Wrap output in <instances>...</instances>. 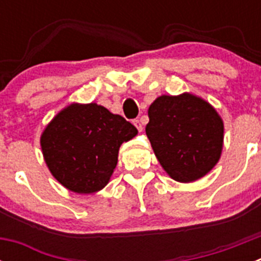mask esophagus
Masks as SVG:
<instances>
[{"instance_id": "esophagus-1", "label": "esophagus", "mask_w": 261, "mask_h": 261, "mask_svg": "<svg viewBox=\"0 0 261 261\" xmlns=\"http://www.w3.org/2000/svg\"><path fill=\"white\" fill-rule=\"evenodd\" d=\"M133 124H135V126L136 128L138 129V132H142V121L141 120H135V121H133Z\"/></svg>"}]
</instances>
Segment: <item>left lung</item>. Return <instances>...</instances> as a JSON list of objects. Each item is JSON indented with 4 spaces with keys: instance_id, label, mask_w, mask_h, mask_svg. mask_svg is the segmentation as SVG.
I'll return each instance as SVG.
<instances>
[{
    "instance_id": "obj_1",
    "label": "left lung",
    "mask_w": 261,
    "mask_h": 261,
    "mask_svg": "<svg viewBox=\"0 0 261 261\" xmlns=\"http://www.w3.org/2000/svg\"><path fill=\"white\" fill-rule=\"evenodd\" d=\"M147 115L146 136L171 179L192 183L218 163L223 120L205 99L191 93L161 95L151 103Z\"/></svg>"
}]
</instances>
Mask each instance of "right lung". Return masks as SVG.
I'll use <instances>...</instances> for the list:
<instances>
[{
  "label": "right lung",
  "instance_id": "obj_1",
  "mask_svg": "<svg viewBox=\"0 0 261 261\" xmlns=\"http://www.w3.org/2000/svg\"><path fill=\"white\" fill-rule=\"evenodd\" d=\"M123 116L96 103H71L40 136L45 165L66 190L90 195L103 190L117 165L123 142L137 136Z\"/></svg>",
  "mask_w": 261,
  "mask_h": 261
}]
</instances>
